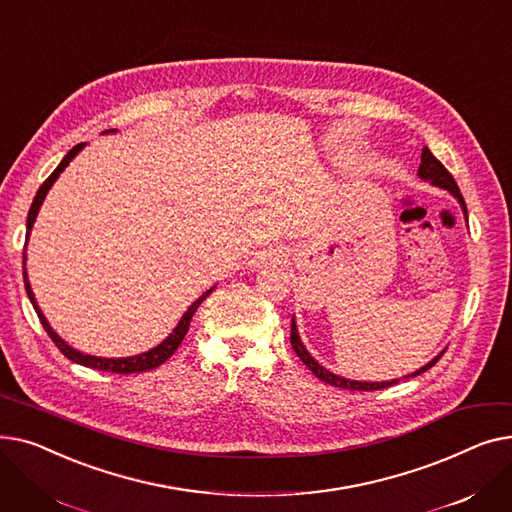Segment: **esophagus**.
Listing matches in <instances>:
<instances>
[{
  "instance_id": "1",
  "label": "esophagus",
  "mask_w": 512,
  "mask_h": 512,
  "mask_svg": "<svg viewBox=\"0 0 512 512\" xmlns=\"http://www.w3.org/2000/svg\"><path fill=\"white\" fill-rule=\"evenodd\" d=\"M284 251L278 247H265L253 255L255 265H267V263H282Z\"/></svg>"
}]
</instances>
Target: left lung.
<instances>
[{"mask_svg":"<svg viewBox=\"0 0 512 512\" xmlns=\"http://www.w3.org/2000/svg\"><path fill=\"white\" fill-rule=\"evenodd\" d=\"M419 176L423 178V180H429L432 184H436V186H440V188H446V191H450L456 199L461 201V205H463V209H465V215H467V205H465V199H463V195H461V191H459V186H456V182H454V178H452V174L442 166V161H438L434 155H432V151H429L427 147L423 149V153H421V166H419ZM290 344H292V348H294V353H297V357L315 373V378H319L321 382H326L328 386H334V388H342V390H357V392H371V390H382V388H390V386H394V384H398V380H392V382H353V380H344V378H340V375H334V373H330L328 369H324L321 367L307 351H305V346H303V342H301V338H299V334H297V326H294V319H292V324H290ZM440 357L442 355H438L434 361H429L425 367H421L419 371H415V373H411V375H407V378H415V375H421V373H425L429 367H434L438 361H440Z\"/></svg>","mask_w":512,"mask_h":512,"instance_id":"obj_1","label":"left lung"}]
</instances>
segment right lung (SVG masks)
Wrapping results in <instances>:
<instances>
[{"instance_id": "right-lung-1", "label": "right lung", "mask_w": 512, "mask_h": 512, "mask_svg": "<svg viewBox=\"0 0 512 512\" xmlns=\"http://www.w3.org/2000/svg\"><path fill=\"white\" fill-rule=\"evenodd\" d=\"M83 147H85V143L74 145V147L68 151V155L60 161V166H58L56 170H53V172L49 174V178L39 186V191H37V195H35V199H33V205H31V209H29V218H26V240H24V249H26V242H29V234H31V228H33V224H35L39 207H41V203H43L47 191L51 188V184L58 180V176H60V174L64 172V168L70 164V159H72L80 149H83ZM24 261H26V255H22V276H24L26 294H29V299H31V303H33L37 315H39V321H41L43 330H45L47 336L53 340V344H56V346L60 348V353H62L66 359H70V361H74V363H78V365H85V367L99 369V371L122 373V375H124V373H143V371H151V369L159 367L161 363H166V361L176 353V348L180 346V342L184 340V336H186V332H188V326H191V319H193L195 311L199 309V305L213 292V288L207 290V292H203V297H199L191 307H188V311L182 315V319H180V324L176 326V330H174L164 342H161L159 346L151 348L149 353H143V355H137V357H126V359H101V357H91V355H83V353L74 351V348H70L56 332L51 330V326L47 324V319L43 317L41 309L37 307V301H35V294H33V290H31L29 278H26V267H24L26 263H24Z\"/></svg>"}]
</instances>
